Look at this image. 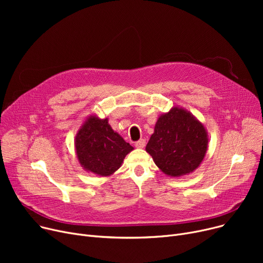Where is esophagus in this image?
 I'll use <instances>...</instances> for the list:
<instances>
[{
    "label": "esophagus",
    "mask_w": 263,
    "mask_h": 263,
    "mask_svg": "<svg viewBox=\"0 0 263 263\" xmlns=\"http://www.w3.org/2000/svg\"><path fill=\"white\" fill-rule=\"evenodd\" d=\"M146 146V141L144 139H141L140 141L135 142V147L137 148H144Z\"/></svg>",
    "instance_id": "34e87169"
}]
</instances>
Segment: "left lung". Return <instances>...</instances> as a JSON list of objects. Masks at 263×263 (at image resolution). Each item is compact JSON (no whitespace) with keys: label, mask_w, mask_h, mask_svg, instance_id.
Returning <instances> with one entry per match:
<instances>
[{"label":"left lung","mask_w":263,"mask_h":263,"mask_svg":"<svg viewBox=\"0 0 263 263\" xmlns=\"http://www.w3.org/2000/svg\"><path fill=\"white\" fill-rule=\"evenodd\" d=\"M208 143L203 123L187 109L174 106L159 116L146 151L165 175L181 177L199 167Z\"/></svg>","instance_id":"obj_1"}]
</instances>
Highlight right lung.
<instances>
[{
	"label": "right lung",
	"instance_id": "obj_1",
	"mask_svg": "<svg viewBox=\"0 0 263 263\" xmlns=\"http://www.w3.org/2000/svg\"><path fill=\"white\" fill-rule=\"evenodd\" d=\"M134 148L108 124V118L89 115L77 132L74 150L83 170L101 177L113 175Z\"/></svg>",
	"mask_w": 263,
	"mask_h": 263
}]
</instances>
